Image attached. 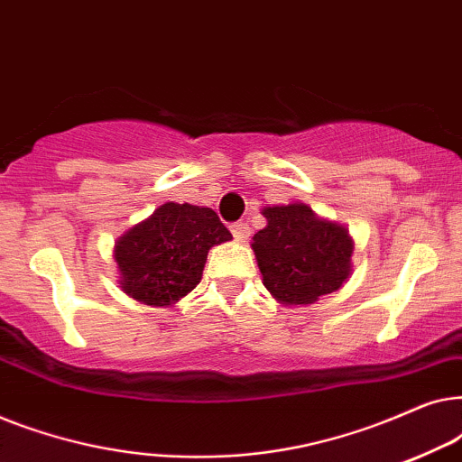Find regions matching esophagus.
<instances>
[{"mask_svg": "<svg viewBox=\"0 0 462 462\" xmlns=\"http://www.w3.org/2000/svg\"><path fill=\"white\" fill-rule=\"evenodd\" d=\"M231 233L237 242H245V239L250 237V226L245 223H236V225H231Z\"/></svg>", "mask_w": 462, "mask_h": 462, "instance_id": "1", "label": "esophagus"}]
</instances>
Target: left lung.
Here are the masks:
<instances>
[{"label":"left lung","mask_w":462,"mask_h":462,"mask_svg":"<svg viewBox=\"0 0 462 462\" xmlns=\"http://www.w3.org/2000/svg\"><path fill=\"white\" fill-rule=\"evenodd\" d=\"M267 226L254 233V250L263 283L283 307H309L321 296L338 292L353 273V237L337 220L311 206H264Z\"/></svg>","instance_id":"left-lung-1"}]
</instances>
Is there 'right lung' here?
I'll list each match as a JSON object with an SVG mask.
<instances>
[{
    "instance_id": "right-lung-1",
    "label": "right lung",
    "mask_w": 462,
    "mask_h": 462,
    "mask_svg": "<svg viewBox=\"0 0 462 462\" xmlns=\"http://www.w3.org/2000/svg\"><path fill=\"white\" fill-rule=\"evenodd\" d=\"M231 233L206 206L166 201L117 237L119 288L149 307H174L198 286L208 252Z\"/></svg>"
}]
</instances>
